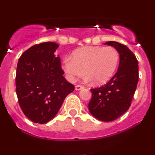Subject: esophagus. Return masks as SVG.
<instances>
[{"label":"esophagus","mask_w":155,"mask_h":155,"mask_svg":"<svg viewBox=\"0 0 155 155\" xmlns=\"http://www.w3.org/2000/svg\"><path fill=\"white\" fill-rule=\"evenodd\" d=\"M83 88H84V87L81 86V85H76V87H75L76 90H80Z\"/></svg>","instance_id":"esophagus-1"}]
</instances>
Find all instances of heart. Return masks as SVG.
<instances>
[{
    "instance_id": "b5f03b06",
    "label": "heart",
    "mask_w": 155,
    "mask_h": 155,
    "mask_svg": "<svg viewBox=\"0 0 155 155\" xmlns=\"http://www.w3.org/2000/svg\"><path fill=\"white\" fill-rule=\"evenodd\" d=\"M119 60L120 54L114 47L90 46L76 49L72 57H65L63 70L71 82H75L85 73L87 81L93 80L95 84H101L113 76Z\"/></svg>"
}]
</instances>
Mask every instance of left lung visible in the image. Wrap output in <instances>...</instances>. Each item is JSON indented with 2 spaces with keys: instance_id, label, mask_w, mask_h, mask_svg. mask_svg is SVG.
<instances>
[{
  "instance_id": "1",
  "label": "left lung",
  "mask_w": 155,
  "mask_h": 155,
  "mask_svg": "<svg viewBox=\"0 0 155 155\" xmlns=\"http://www.w3.org/2000/svg\"><path fill=\"white\" fill-rule=\"evenodd\" d=\"M105 44L114 47L120 54V65L115 75L106 84L91 89L88 104L93 117L104 122L119 118L128 110L138 81V60L127 46L116 41Z\"/></svg>"
}]
</instances>
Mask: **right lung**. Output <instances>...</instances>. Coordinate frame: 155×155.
<instances>
[{
  "instance_id": "add662e5",
  "label": "right lung",
  "mask_w": 155,
  "mask_h": 155,
  "mask_svg": "<svg viewBox=\"0 0 155 155\" xmlns=\"http://www.w3.org/2000/svg\"><path fill=\"white\" fill-rule=\"evenodd\" d=\"M59 47L54 42L35 44L19 58L16 74V92L24 114L35 123L54 118L74 86L64 78Z\"/></svg>"
}]
</instances>
